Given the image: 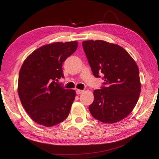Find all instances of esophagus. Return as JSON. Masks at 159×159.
<instances>
[{
  "instance_id": "esophagus-1",
  "label": "esophagus",
  "mask_w": 159,
  "mask_h": 159,
  "mask_svg": "<svg viewBox=\"0 0 159 159\" xmlns=\"http://www.w3.org/2000/svg\"><path fill=\"white\" fill-rule=\"evenodd\" d=\"M76 93L77 95H80V94H81V93H83V90L77 89V90H76Z\"/></svg>"
}]
</instances>
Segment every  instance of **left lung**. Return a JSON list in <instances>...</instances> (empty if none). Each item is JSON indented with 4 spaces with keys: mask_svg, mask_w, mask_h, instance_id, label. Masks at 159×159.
<instances>
[{
    "mask_svg": "<svg viewBox=\"0 0 159 159\" xmlns=\"http://www.w3.org/2000/svg\"><path fill=\"white\" fill-rule=\"evenodd\" d=\"M93 74L103 75L101 89L94 91L89 106L93 116L106 123L120 121L130 114L141 91L139 69L128 52L119 45L97 40L83 42Z\"/></svg>",
    "mask_w": 159,
    "mask_h": 159,
    "instance_id": "1",
    "label": "left lung"
}]
</instances>
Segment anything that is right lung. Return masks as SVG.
<instances>
[{"label":"right lung","instance_id":"add662e5","mask_svg":"<svg viewBox=\"0 0 159 159\" xmlns=\"http://www.w3.org/2000/svg\"><path fill=\"white\" fill-rule=\"evenodd\" d=\"M77 47V41L45 45L24 61L19 74V97L38 124L52 127L68 117L76 92L64 89L56 81L64 78L62 64Z\"/></svg>","mask_w":159,"mask_h":159}]
</instances>
